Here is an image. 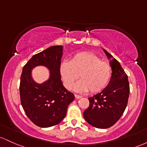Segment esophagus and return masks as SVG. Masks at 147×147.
Here are the masks:
<instances>
[{"label":"esophagus","mask_w":147,"mask_h":147,"mask_svg":"<svg viewBox=\"0 0 147 147\" xmlns=\"http://www.w3.org/2000/svg\"><path fill=\"white\" fill-rule=\"evenodd\" d=\"M75 97L76 99H79V98H81V97H82V96L79 95H75Z\"/></svg>","instance_id":"obj_1"}]
</instances>
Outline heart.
<instances>
[{"label": "heart", "instance_id": "obj_1", "mask_svg": "<svg viewBox=\"0 0 147 147\" xmlns=\"http://www.w3.org/2000/svg\"><path fill=\"white\" fill-rule=\"evenodd\" d=\"M59 73L65 87L71 90L79 77L81 79L76 84L77 92L92 93L101 92L107 86L112 75L110 64L103 61L97 55L91 52L76 53L70 61L60 63Z\"/></svg>", "mask_w": 147, "mask_h": 147}]
</instances>
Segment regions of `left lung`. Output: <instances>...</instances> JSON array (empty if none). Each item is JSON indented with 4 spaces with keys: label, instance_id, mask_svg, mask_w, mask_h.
<instances>
[{
    "label": "left lung",
    "instance_id": "1",
    "mask_svg": "<svg viewBox=\"0 0 147 147\" xmlns=\"http://www.w3.org/2000/svg\"><path fill=\"white\" fill-rule=\"evenodd\" d=\"M108 58L113 57L104 50ZM112 76L109 84L102 92L89 97L88 108L84 112V119L98 129L114 125L122 117L129 99L130 87L128 76L117 60L111 61Z\"/></svg>",
    "mask_w": 147,
    "mask_h": 147
}]
</instances>
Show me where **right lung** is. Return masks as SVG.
<instances>
[{
	"label": "right lung",
	"mask_w": 147,
	"mask_h": 147,
	"mask_svg": "<svg viewBox=\"0 0 147 147\" xmlns=\"http://www.w3.org/2000/svg\"><path fill=\"white\" fill-rule=\"evenodd\" d=\"M63 46L55 45L34 55L23 68L20 82L21 103L25 114L42 128L58 124L65 117L69 104L75 95L63 86L59 73ZM45 65L51 71L50 79L41 84L31 78V70Z\"/></svg>",
	"instance_id": "right-lung-1"
}]
</instances>
